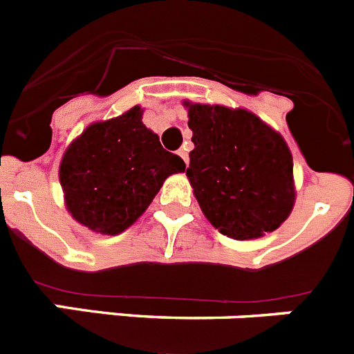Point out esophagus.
Masks as SVG:
<instances>
[{
    "label": "esophagus",
    "mask_w": 354,
    "mask_h": 354,
    "mask_svg": "<svg viewBox=\"0 0 354 354\" xmlns=\"http://www.w3.org/2000/svg\"><path fill=\"white\" fill-rule=\"evenodd\" d=\"M178 155H180V157L183 158V162H185V164H189V153H187V149H185V148H181L180 151H178Z\"/></svg>",
    "instance_id": "34e87169"
}]
</instances>
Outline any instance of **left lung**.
I'll list each match as a JSON object with an SVG mask.
<instances>
[{
	"label": "left lung",
	"mask_w": 354,
	"mask_h": 354,
	"mask_svg": "<svg viewBox=\"0 0 354 354\" xmlns=\"http://www.w3.org/2000/svg\"><path fill=\"white\" fill-rule=\"evenodd\" d=\"M183 106L194 142L187 178L209 224L234 240L279 229L296 199L286 139L241 107Z\"/></svg>",
	"instance_id": "8db88e82"
}]
</instances>
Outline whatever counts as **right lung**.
<instances>
[{"mask_svg":"<svg viewBox=\"0 0 354 354\" xmlns=\"http://www.w3.org/2000/svg\"><path fill=\"white\" fill-rule=\"evenodd\" d=\"M141 106L86 127L59 162L68 213L100 234H120L146 212L164 181L185 162L165 151L142 123Z\"/></svg>","mask_w":354,"mask_h":354,"instance_id":"1","label":"right lung"}]
</instances>
